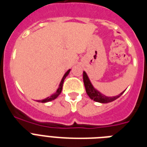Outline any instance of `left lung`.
<instances>
[{"label": "left lung", "mask_w": 147, "mask_h": 147, "mask_svg": "<svg viewBox=\"0 0 147 147\" xmlns=\"http://www.w3.org/2000/svg\"><path fill=\"white\" fill-rule=\"evenodd\" d=\"M83 83H84V86H85L86 92L88 96H90V98L91 99H92L93 101H96V102H98L109 103L111 102H113L118 98H119L124 92H124H121L118 96H112V97L105 96V95H103L100 92H98V90H96L93 87V86L92 85V83L90 82V79H89V77H88L87 74H86L85 71H83Z\"/></svg>", "instance_id": "1"}]
</instances>
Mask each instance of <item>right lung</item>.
<instances>
[{"mask_svg":"<svg viewBox=\"0 0 147 147\" xmlns=\"http://www.w3.org/2000/svg\"><path fill=\"white\" fill-rule=\"evenodd\" d=\"M70 70H68L67 71L66 73H65V74L64 75V77H63V78H62L61 81V83H60V85H59V87L57 88V91L55 92V93H53L51 96H50L49 97H48V98H45V99H43V100H38V102H50V101H52L54 100V99H55V98H57V96H59L60 94H61V92L62 91V87H63V83H64V80H65V78H66V77L67 76L68 74H69V73H70Z\"/></svg>","mask_w":147,"mask_h":147,"instance_id":"add662e5","label":"right lung"}]
</instances>
